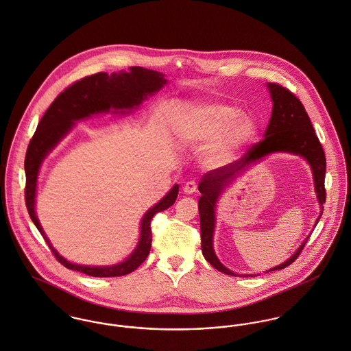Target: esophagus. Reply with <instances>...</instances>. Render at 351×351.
<instances>
[{"instance_id": "34e87169", "label": "esophagus", "mask_w": 351, "mask_h": 351, "mask_svg": "<svg viewBox=\"0 0 351 351\" xmlns=\"http://www.w3.org/2000/svg\"><path fill=\"white\" fill-rule=\"evenodd\" d=\"M197 191V184H195V181H188L186 184H185V186H184V191L186 193V194H193L194 191Z\"/></svg>"}]
</instances>
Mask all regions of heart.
I'll list each match as a JSON object with an SVG mask.
<instances>
[{"instance_id": "1", "label": "heart", "mask_w": 351, "mask_h": 351, "mask_svg": "<svg viewBox=\"0 0 351 351\" xmlns=\"http://www.w3.org/2000/svg\"><path fill=\"white\" fill-rule=\"evenodd\" d=\"M232 104L212 103L195 108L181 128V136L191 145L215 141L206 152V163L219 167L229 163L243 147L251 143L257 125L251 117Z\"/></svg>"}]
</instances>
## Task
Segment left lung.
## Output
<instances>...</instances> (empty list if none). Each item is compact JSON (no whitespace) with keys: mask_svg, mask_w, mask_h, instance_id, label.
<instances>
[{"mask_svg":"<svg viewBox=\"0 0 351 351\" xmlns=\"http://www.w3.org/2000/svg\"><path fill=\"white\" fill-rule=\"evenodd\" d=\"M267 87L271 94L274 108H272L269 123L264 132V139H261L258 143L252 145L240 160H234L226 166L210 170L206 174H204L198 185V191L201 193V197L198 199V210H199V223H201L202 255L216 269L230 276H236V274L228 269L220 263L213 250V233H215V223H216L215 209L223 191L228 188L229 184L233 182V180L239 174L245 171L248 166L267 157L268 154L279 153V152L300 156L310 163L313 169L315 193L318 197L322 212H323L322 205L326 202V189H324L326 157H324V152L319 142L318 136L315 134V130L311 125L308 114L306 112L302 101L286 87L279 86L276 83H268ZM320 216L322 213L319 215L317 223ZM308 237L302 243V245L296 250L293 255L288 258L287 261L268 269L267 272L283 269L289 264H292L296 260V257L300 255ZM245 276H251V275H245Z\"/></svg>","mask_w":351,"mask_h":351,"instance_id":"obj_1","label":"left lung"}]
</instances>
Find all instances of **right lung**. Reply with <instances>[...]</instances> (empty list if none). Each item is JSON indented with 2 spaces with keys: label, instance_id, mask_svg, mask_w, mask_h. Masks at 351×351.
<instances>
[{
  "label": "right lung",
  "instance_id": "add662e5",
  "mask_svg": "<svg viewBox=\"0 0 351 351\" xmlns=\"http://www.w3.org/2000/svg\"><path fill=\"white\" fill-rule=\"evenodd\" d=\"M167 83L165 75L146 69L142 66H131L130 72L106 73L99 72L95 75L83 77L68 88L52 101L44 117L38 122V126L33 134L25 156V205L33 223L47 241L52 254L62 263L65 268L77 271L95 278H114L123 276L135 271L150 254L152 248V220L154 215L170 208L178 195V185H174L158 204L150 208L141 223V239L136 248L128 258L119 264L110 267H91L73 264L59 255V252L51 245L45 232L43 230L34 212L36 185L40 166L48 153L63 139L75 126L76 121L88 118L94 114L108 112L111 108L121 110L122 114L126 110L138 108L139 104L147 99V96L156 94Z\"/></svg>",
  "mask_w": 351,
  "mask_h": 351
}]
</instances>
